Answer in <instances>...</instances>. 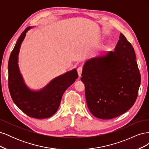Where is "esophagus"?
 <instances>
[{"label":"esophagus","mask_w":149,"mask_h":149,"mask_svg":"<svg viewBox=\"0 0 149 149\" xmlns=\"http://www.w3.org/2000/svg\"><path fill=\"white\" fill-rule=\"evenodd\" d=\"M78 71V76L79 77H81V73H82V71H83V68L81 66H79L78 68L77 69Z\"/></svg>","instance_id":"esophagus-1"}]
</instances>
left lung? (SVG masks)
Here are the masks:
<instances>
[{"mask_svg":"<svg viewBox=\"0 0 149 149\" xmlns=\"http://www.w3.org/2000/svg\"><path fill=\"white\" fill-rule=\"evenodd\" d=\"M133 47L120 33L114 52L85 63L81 78L91 114L111 119L127 111L136 101L141 74Z\"/></svg>","mask_w":149,"mask_h":149,"instance_id":"obj_1","label":"left lung"}]
</instances>
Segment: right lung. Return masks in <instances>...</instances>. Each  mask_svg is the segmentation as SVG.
I'll list each match as a JSON object with an SVG mask.
<instances>
[{
  "instance_id": "right-lung-1",
  "label": "right lung",
  "mask_w": 149,
  "mask_h": 149,
  "mask_svg": "<svg viewBox=\"0 0 149 149\" xmlns=\"http://www.w3.org/2000/svg\"><path fill=\"white\" fill-rule=\"evenodd\" d=\"M32 26L26 28L21 35L10 54L8 63V89L13 101L19 109L30 118L45 119L56 113L65 91L78 78L77 70L68 71L52 80L38 91H32L26 86L18 65V56L26 33Z\"/></svg>"
}]
</instances>
